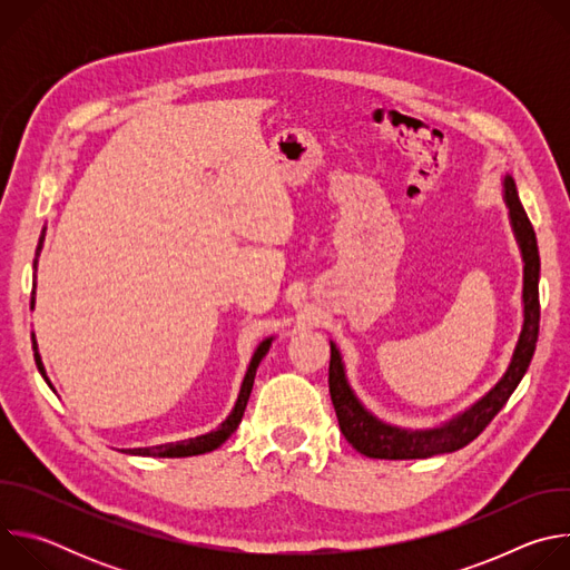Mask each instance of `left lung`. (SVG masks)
Masks as SVG:
<instances>
[{
    "label": "left lung",
    "instance_id": "8db88e82",
    "mask_svg": "<svg viewBox=\"0 0 570 570\" xmlns=\"http://www.w3.org/2000/svg\"><path fill=\"white\" fill-rule=\"evenodd\" d=\"M503 198L510 209V225L514 238L519 243V250L523 257V327L512 352V361L499 383L484 392L469 409L451 417L449 422L433 426V429H401L392 426L376 415H372L356 392L352 390L343 356L332 345V361H330V394L336 409V417L345 440L363 455L379 458V460H417V458H433L442 453H453L469 442H473L490 424L517 385L521 383L523 374L530 367L537 338H539V248L532 223L519 200V191L512 176L503 178Z\"/></svg>",
    "mask_w": 570,
    "mask_h": 570
}]
</instances>
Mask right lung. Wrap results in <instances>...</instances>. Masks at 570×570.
<instances>
[{
	"mask_svg": "<svg viewBox=\"0 0 570 570\" xmlns=\"http://www.w3.org/2000/svg\"><path fill=\"white\" fill-rule=\"evenodd\" d=\"M42 243H45V229L40 234V240H38V248H36V259H33V268L38 271V257L42 253ZM36 304V284H33V293H31V308ZM31 341H33V356H36V365L42 374V379L49 383L51 387V381L45 372V365H42V358H40V352H38V343H36V336L31 334ZM273 345V336L262 341L250 358V365H248V372L246 376H243V383H240V390H238V396H236V403L232 413L220 422V426L216 431H209L205 435H198V438H189V440H183V442H167V444H155V446H139V449H124V453H130V455H148V458H189V455H200V453H209L214 449H218L234 431L236 426L240 424V417L243 413H246V405H248V399H250V392H253V383H255V374H257V367L262 363V358L268 354ZM53 390V387H51Z\"/></svg>",
	"mask_w": 570,
	"mask_h": 570,
	"instance_id": "1",
	"label": "right lung"
}]
</instances>
